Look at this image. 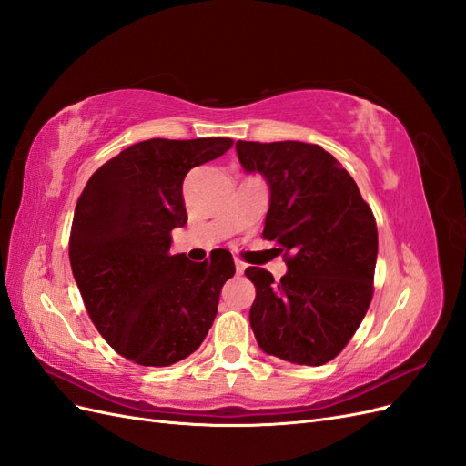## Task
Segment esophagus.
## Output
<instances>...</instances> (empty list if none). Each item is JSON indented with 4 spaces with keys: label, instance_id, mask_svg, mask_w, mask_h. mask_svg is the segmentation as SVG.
I'll return each mask as SVG.
<instances>
[{
    "label": "esophagus",
    "instance_id": "esophagus-1",
    "mask_svg": "<svg viewBox=\"0 0 466 466\" xmlns=\"http://www.w3.org/2000/svg\"><path fill=\"white\" fill-rule=\"evenodd\" d=\"M245 270H247V264H245V262H241V260H237V258H235V272H237L238 276H241V274H243Z\"/></svg>",
    "mask_w": 466,
    "mask_h": 466
}]
</instances>
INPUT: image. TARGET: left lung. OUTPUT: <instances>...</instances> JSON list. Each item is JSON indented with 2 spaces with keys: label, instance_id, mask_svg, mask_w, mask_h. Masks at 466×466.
I'll return each instance as SVG.
<instances>
[{
  "label": "left lung",
  "instance_id": "obj_1",
  "mask_svg": "<svg viewBox=\"0 0 466 466\" xmlns=\"http://www.w3.org/2000/svg\"><path fill=\"white\" fill-rule=\"evenodd\" d=\"M245 173L270 188L262 237L289 255L279 281L250 266V329L262 351L298 365L334 360L373 298L377 225L356 180L320 146L237 142Z\"/></svg>",
  "mask_w": 466,
  "mask_h": 466
}]
</instances>
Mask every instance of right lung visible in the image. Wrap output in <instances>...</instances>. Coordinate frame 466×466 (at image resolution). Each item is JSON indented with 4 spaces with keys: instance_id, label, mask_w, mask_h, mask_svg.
I'll return each mask as SVG.
<instances>
[{
    "instance_id": "1",
    "label": "right lung",
    "mask_w": 466,
    "mask_h": 466,
    "mask_svg": "<svg viewBox=\"0 0 466 466\" xmlns=\"http://www.w3.org/2000/svg\"><path fill=\"white\" fill-rule=\"evenodd\" d=\"M229 137H153L120 151L83 188L69 235V262L87 313L126 360L167 368L200 348L233 278L229 250L204 262L171 255V231L188 219L182 182L218 159Z\"/></svg>"
}]
</instances>
